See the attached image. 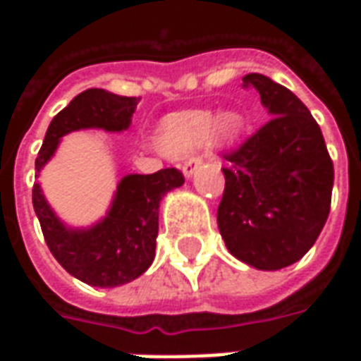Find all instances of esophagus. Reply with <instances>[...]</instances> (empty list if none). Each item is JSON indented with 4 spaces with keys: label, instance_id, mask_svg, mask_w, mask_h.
Masks as SVG:
<instances>
[{
    "label": "esophagus",
    "instance_id": "1",
    "mask_svg": "<svg viewBox=\"0 0 361 361\" xmlns=\"http://www.w3.org/2000/svg\"><path fill=\"white\" fill-rule=\"evenodd\" d=\"M201 164H203V160H201L199 157L188 158V160L183 162V166H181V170H183V176H185V178H191V176L195 173L197 168H199Z\"/></svg>",
    "mask_w": 361,
    "mask_h": 361
}]
</instances>
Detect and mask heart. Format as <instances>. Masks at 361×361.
<instances>
[{"mask_svg": "<svg viewBox=\"0 0 361 361\" xmlns=\"http://www.w3.org/2000/svg\"><path fill=\"white\" fill-rule=\"evenodd\" d=\"M243 131L240 111L216 114L212 110H193L173 114L162 123L160 142L173 157L189 154L209 147L216 137L222 145L234 142Z\"/></svg>", "mask_w": 361, "mask_h": 361, "instance_id": "obj_1", "label": "heart"}]
</instances>
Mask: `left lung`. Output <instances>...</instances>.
I'll return each instance as SVG.
<instances>
[{"label":"left lung","instance_id":"8db88e82","mask_svg":"<svg viewBox=\"0 0 361 361\" xmlns=\"http://www.w3.org/2000/svg\"><path fill=\"white\" fill-rule=\"evenodd\" d=\"M272 118L224 154L226 185L219 230L228 251L259 271H279L311 250L331 211L334 170L325 139L305 104L265 75L250 73Z\"/></svg>","mask_w":361,"mask_h":361}]
</instances>
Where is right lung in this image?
<instances>
[{"mask_svg": "<svg viewBox=\"0 0 361 361\" xmlns=\"http://www.w3.org/2000/svg\"><path fill=\"white\" fill-rule=\"evenodd\" d=\"M139 104L135 96H119L104 89L77 94L51 119L36 158V172L54 157L61 137L79 129H104L111 133L131 126ZM183 185V173L164 168L154 173H129L118 183L108 214L90 228H69L56 216L42 195L32 188V204L51 255L71 276L96 288H116L139 279L154 261L158 207L162 197Z\"/></svg>", "mask_w": 361, "mask_h": 361, "instance_id": "add662e5", "label": "right lung"}]
</instances>
